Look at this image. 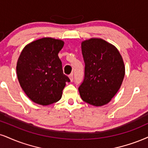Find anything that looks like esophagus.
<instances>
[{"label":"esophagus","mask_w":148,"mask_h":148,"mask_svg":"<svg viewBox=\"0 0 148 148\" xmlns=\"http://www.w3.org/2000/svg\"><path fill=\"white\" fill-rule=\"evenodd\" d=\"M69 78H70V80L71 82H73V74H71L70 75H69Z\"/></svg>","instance_id":"obj_1"}]
</instances>
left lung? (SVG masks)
Masks as SVG:
<instances>
[{
  "mask_svg": "<svg viewBox=\"0 0 148 148\" xmlns=\"http://www.w3.org/2000/svg\"><path fill=\"white\" fill-rule=\"evenodd\" d=\"M82 52L85 69L84 78L78 88L80 97L95 106L106 104L124 78L123 58L115 47L100 38L82 42Z\"/></svg>",
  "mask_w": 148,
  "mask_h": 148,
  "instance_id": "left-lung-1",
  "label": "left lung"
}]
</instances>
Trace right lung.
I'll return each mask as SVG.
<instances>
[{
    "instance_id": "obj_1",
    "label": "right lung",
    "mask_w": 148,
    "mask_h": 148,
    "mask_svg": "<svg viewBox=\"0 0 148 148\" xmlns=\"http://www.w3.org/2000/svg\"><path fill=\"white\" fill-rule=\"evenodd\" d=\"M64 42L43 38L27 45L18 60L16 72L20 85L29 99L47 106L61 99L66 82L58 53Z\"/></svg>"
}]
</instances>
